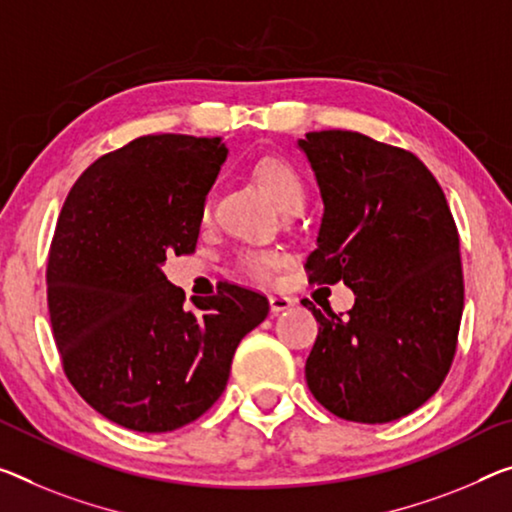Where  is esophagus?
<instances>
[{"label": "esophagus", "mask_w": 512, "mask_h": 512, "mask_svg": "<svg viewBox=\"0 0 512 512\" xmlns=\"http://www.w3.org/2000/svg\"><path fill=\"white\" fill-rule=\"evenodd\" d=\"M293 304H295V300L288 295H270V311L274 313V316L281 311H288Z\"/></svg>", "instance_id": "esophagus-1"}]
</instances>
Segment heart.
Instances as JSON below:
<instances>
[{"mask_svg":"<svg viewBox=\"0 0 512 512\" xmlns=\"http://www.w3.org/2000/svg\"><path fill=\"white\" fill-rule=\"evenodd\" d=\"M254 178L265 187V192L272 196L281 210H290L304 206V185L293 164H288L281 157H261L254 164ZM210 206H203V217H208ZM245 272L256 279H267L274 270V256L270 254H249L242 258Z\"/></svg>","mask_w":512,"mask_h":512,"instance_id":"b5f03b06","label":"heart"}]
</instances>
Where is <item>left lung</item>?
Listing matches in <instances>:
<instances>
[{
    "label": "left lung",
    "instance_id": "obj_1",
    "mask_svg": "<svg viewBox=\"0 0 512 512\" xmlns=\"http://www.w3.org/2000/svg\"><path fill=\"white\" fill-rule=\"evenodd\" d=\"M297 148L325 206L306 267L355 293L345 318L302 300L320 325L306 384L345 421H396L439 389L455 355L465 283L453 215L412 153L348 130L309 132Z\"/></svg>",
    "mask_w": 512,
    "mask_h": 512
}]
</instances>
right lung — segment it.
Returning <instances> with one entry per match:
<instances>
[{"label":"right lung","instance_id":"right-lung-1","mask_svg":"<svg viewBox=\"0 0 512 512\" xmlns=\"http://www.w3.org/2000/svg\"><path fill=\"white\" fill-rule=\"evenodd\" d=\"M226 155L222 137H139L93 162L61 208L47 261L54 341L77 393L123 428L169 432L208 412L238 343L270 313L233 283L185 309L162 272L194 251Z\"/></svg>","mask_w":512,"mask_h":512}]
</instances>
